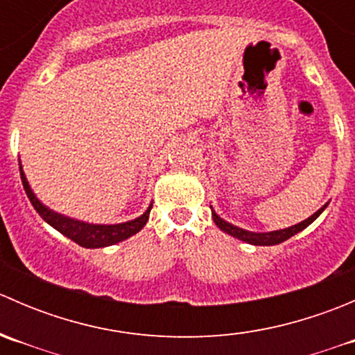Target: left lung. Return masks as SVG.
<instances>
[{
	"mask_svg": "<svg viewBox=\"0 0 355 355\" xmlns=\"http://www.w3.org/2000/svg\"><path fill=\"white\" fill-rule=\"evenodd\" d=\"M328 204H324L321 209H318L316 213L313 214V216H309L307 220L300 221V223L293 225V227H288V228H284V230H275V232H268V234H256V232H249V230H244V228H239L235 227V225L228 223V221H225L223 218L218 216L216 213H214V209L211 207V214H213V220L214 223L220 227V230H223L225 234L232 235V237L239 239V241H244L247 244H252V245H277V244H282V242H285L287 239L293 237L295 234H299V232H302L304 228L309 227L311 223H313L314 220H316L318 216H320L321 213L324 211V207H327Z\"/></svg>",
	"mask_w": 355,
	"mask_h": 355,
	"instance_id": "obj_1",
	"label": "left lung"
}]
</instances>
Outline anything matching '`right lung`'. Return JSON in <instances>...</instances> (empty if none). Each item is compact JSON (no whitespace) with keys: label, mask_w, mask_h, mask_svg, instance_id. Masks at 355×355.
Returning a JSON list of instances; mask_svg holds the SVG:
<instances>
[{"label":"right lung","mask_w":355,"mask_h":355,"mask_svg":"<svg viewBox=\"0 0 355 355\" xmlns=\"http://www.w3.org/2000/svg\"><path fill=\"white\" fill-rule=\"evenodd\" d=\"M20 177H22L25 194H27V198L32 202V206H34V209L39 213V216H41L46 223L51 225L53 228H56L60 234H63L65 237L70 239V241L77 242L78 245L85 247V249H98V247L118 244V242L125 241V239L132 237V235L137 234L139 230H142L144 225L148 223L149 220V213H151L153 204L146 209L144 214H141V216L135 218V220L132 221H125V223H118V225L84 223V221H78V220H73V218H68L60 213H55V211L46 207L41 200L35 198L31 185H28L27 178H25L22 164H20Z\"/></svg>","instance_id":"right-lung-1"}]
</instances>
